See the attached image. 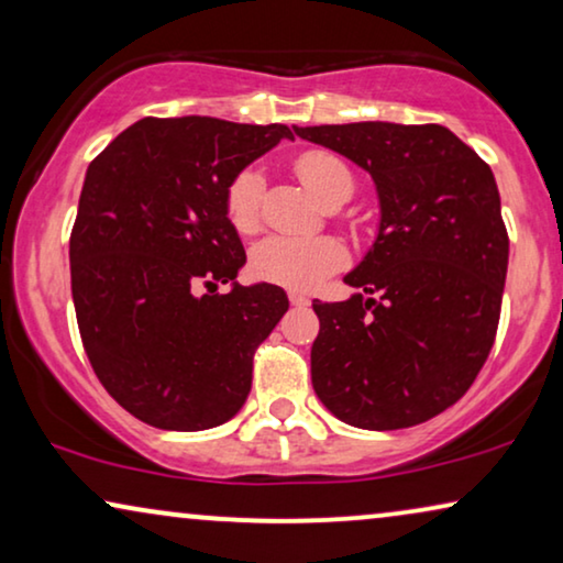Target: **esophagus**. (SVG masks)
Returning a JSON list of instances; mask_svg holds the SVG:
<instances>
[{"label":"esophagus","instance_id":"obj_1","mask_svg":"<svg viewBox=\"0 0 563 563\" xmlns=\"http://www.w3.org/2000/svg\"><path fill=\"white\" fill-rule=\"evenodd\" d=\"M289 302L295 307H307L310 305V297L302 295V291H289Z\"/></svg>","mask_w":563,"mask_h":563}]
</instances>
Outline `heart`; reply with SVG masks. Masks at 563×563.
Segmentation results:
<instances>
[{"mask_svg":"<svg viewBox=\"0 0 563 563\" xmlns=\"http://www.w3.org/2000/svg\"><path fill=\"white\" fill-rule=\"evenodd\" d=\"M297 174L318 202L333 195L338 187L349 184L351 172L341 158L325 151H310L297 158ZM261 197H264V174L258 166L243 168L230 181L225 210L228 220L238 233L249 235L258 228ZM345 264V251L335 238H289L268 235L256 243L251 253V272L256 279L297 291H307L335 274Z\"/></svg>","mask_w":563,"mask_h":563,"instance_id":"obj_1","label":"heart"}]
</instances>
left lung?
<instances>
[{
	"mask_svg": "<svg viewBox=\"0 0 563 563\" xmlns=\"http://www.w3.org/2000/svg\"><path fill=\"white\" fill-rule=\"evenodd\" d=\"M372 176L379 225L343 276L356 291L318 302L312 387L364 430L426 422L466 395L495 343L510 241L492 168L443 125L297 128Z\"/></svg>",
	"mask_w": 563,
	"mask_h": 563,
	"instance_id": "8db88e82",
	"label": "left lung"
}]
</instances>
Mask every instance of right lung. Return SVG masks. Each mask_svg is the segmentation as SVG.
<instances>
[{"mask_svg": "<svg viewBox=\"0 0 563 563\" xmlns=\"http://www.w3.org/2000/svg\"><path fill=\"white\" fill-rule=\"evenodd\" d=\"M284 137L276 122L143 118L87 168L68 245L79 333L104 389L153 428L235 418L253 351L289 310L274 284H238L245 251L225 210L230 181ZM218 283L225 296L198 295Z\"/></svg>", "mask_w": 563, "mask_h": 563, "instance_id": "1", "label": "right lung"}]
</instances>
